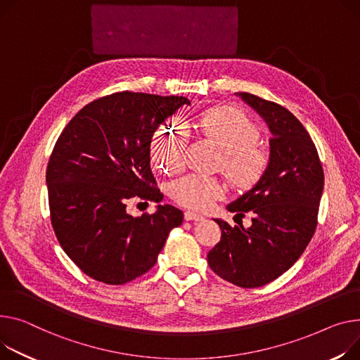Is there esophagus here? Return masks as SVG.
Returning a JSON list of instances; mask_svg holds the SVG:
<instances>
[{
	"instance_id": "esophagus-1",
	"label": "esophagus",
	"mask_w": 360,
	"mask_h": 360,
	"mask_svg": "<svg viewBox=\"0 0 360 360\" xmlns=\"http://www.w3.org/2000/svg\"><path fill=\"white\" fill-rule=\"evenodd\" d=\"M184 219L186 221H201V220H204V217H202L201 214L194 212V211H185L184 212Z\"/></svg>"
}]
</instances>
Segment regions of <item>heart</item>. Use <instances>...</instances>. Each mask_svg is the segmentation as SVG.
Listing matches in <instances>:
<instances>
[{
  "mask_svg": "<svg viewBox=\"0 0 360 360\" xmlns=\"http://www.w3.org/2000/svg\"><path fill=\"white\" fill-rule=\"evenodd\" d=\"M200 133L221 149L215 169L221 171L238 191H250L265 178L269 152L257 145L260 130L253 120L236 107H217L204 112L198 120ZM188 148L186 129L178 122L162 124L150 141L152 162L163 174L172 175L184 169ZM224 194L219 178L186 175L169 185L171 198L186 208L201 210Z\"/></svg>",
  "mask_w": 360,
  "mask_h": 360,
  "instance_id": "b5f03b06",
  "label": "heart"
}]
</instances>
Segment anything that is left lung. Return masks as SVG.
Segmentation results:
<instances>
[{
	"instance_id": "left-lung-1",
	"label": "left lung",
	"mask_w": 360,
	"mask_h": 360,
	"mask_svg": "<svg viewBox=\"0 0 360 360\" xmlns=\"http://www.w3.org/2000/svg\"><path fill=\"white\" fill-rule=\"evenodd\" d=\"M269 126L271 165L262 182L227 210L252 226L231 227L214 220L221 238L207 255L210 268L242 288L263 286L288 271L313 238L324 186V172L313 139L285 107L249 92H236Z\"/></svg>"
}]
</instances>
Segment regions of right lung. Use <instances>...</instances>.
<instances>
[{
	"label": "right lung",
	"mask_w": 360,
	"mask_h": 360,
	"mask_svg": "<svg viewBox=\"0 0 360 360\" xmlns=\"http://www.w3.org/2000/svg\"><path fill=\"white\" fill-rule=\"evenodd\" d=\"M185 97L123 91L79 110L66 124L46 169L51 221L72 262L92 279L127 283L155 266L181 210L165 204L133 217V198L160 202L150 171L152 136ZM148 204V202H146Z\"/></svg>",
	"instance_id": "right-lung-1"
}]
</instances>
